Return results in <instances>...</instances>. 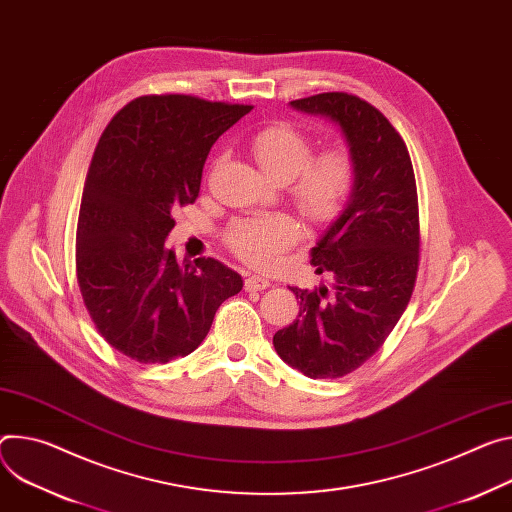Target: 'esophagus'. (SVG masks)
Segmentation results:
<instances>
[{"label": "esophagus", "instance_id": "1", "mask_svg": "<svg viewBox=\"0 0 512 512\" xmlns=\"http://www.w3.org/2000/svg\"><path fill=\"white\" fill-rule=\"evenodd\" d=\"M271 286V282L267 280V277H261V275H249L245 280V290L249 292H261V290H267Z\"/></svg>", "mask_w": 512, "mask_h": 512}]
</instances>
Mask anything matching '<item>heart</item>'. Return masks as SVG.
Returning a JSON list of instances; mask_svg holds the SVG:
<instances>
[{
	"label": "heart",
	"instance_id": "1",
	"mask_svg": "<svg viewBox=\"0 0 512 512\" xmlns=\"http://www.w3.org/2000/svg\"><path fill=\"white\" fill-rule=\"evenodd\" d=\"M259 167L275 181H290L298 210L312 222L333 220L347 204L355 185V165L347 151L331 149L312 157V141L290 124H273L251 138ZM298 237L292 216L273 212L237 222L228 245L241 259L267 267Z\"/></svg>",
	"mask_w": 512,
	"mask_h": 512
}]
</instances>
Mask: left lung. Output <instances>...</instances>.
Here are the masks:
<instances>
[{"label": "left lung", "instance_id": "left-lung-1", "mask_svg": "<svg viewBox=\"0 0 512 512\" xmlns=\"http://www.w3.org/2000/svg\"><path fill=\"white\" fill-rule=\"evenodd\" d=\"M339 126L355 165L353 192L312 247L310 265L331 288L290 290L298 318L273 335L288 365L312 380L351 374L386 341L418 271V200L408 149L388 118L357 96L331 91L290 102Z\"/></svg>", "mask_w": 512, "mask_h": 512}]
</instances>
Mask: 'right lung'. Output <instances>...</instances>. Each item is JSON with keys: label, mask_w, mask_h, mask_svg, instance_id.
<instances>
[{"label": "right lung", "mask_w": 512, "mask_h": 512, "mask_svg": "<svg viewBox=\"0 0 512 512\" xmlns=\"http://www.w3.org/2000/svg\"><path fill=\"white\" fill-rule=\"evenodd\" d=\"M253 106L145 96L124 106L91 159L77 222V284L100 335L126 357L167 363L206 339L218 306L243 290L208 257L165 247L173 208L194 204L218 136Z\"/></svg>", "instance_id": "1"}]
</instances>
